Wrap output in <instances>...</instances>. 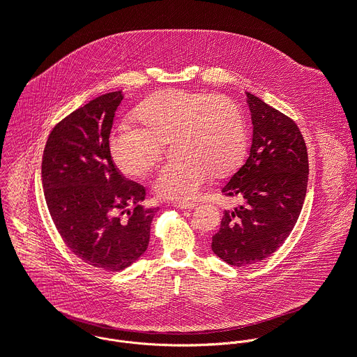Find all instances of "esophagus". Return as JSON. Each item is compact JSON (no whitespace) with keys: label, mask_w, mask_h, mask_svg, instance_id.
Instances as JSON below:
<instances>
[{"label":"esophagus","mask_w":357,"mask_h":357,"mask_svg":"<svg viewBox=\"0 0 357 357\" xmlns=\"http://www.w3.org/2000/svg\"><path fill=\"white\" fill-rule=\"evenodd\" d=\"M196 206H197V203H195V202H176V203H174V207L181 208V210H192Z\"/></svg>","instance_id":"1"}]
</instances>
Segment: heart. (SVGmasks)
Returning a JSON list of instances; mask_svg holds the SVG:
<instances>
[{
	"label": "heart",
	"mask_w": 357,
	"mask_h": 357,
	"mask_svg": "<svg viewBox=\"0 0 357 357\" xmlns=\"http://www.w3.org/2000/svg\"><path fill=\"white\" fill-rule=\"evenodd\" d=\"M135 116L142 126L121 122L112 130L111 154L123 174L143 176L172 140L176 158L165 162L154 181L162 199H193L213 174L229 175L245 157V119L225 96L169 89L142 102Z\"/></svg>",
	"instance_id": "heart-1"
}]
</instances>
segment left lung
Segmentation results:
<instances>
[{
  "mask_svg": "<svg viewBox=\"0 0 357 357\" xmlns=\"http://www.w3.org/2000/svg\"><path fill=\"white\" fill-rule=\"evenodd\" d=\"M253 140L249 157L222 188L243 202L225 210L211 249L225 263L246 267L274 255L292 232L306 197L309 157L294 119L246 93Z\"/></svg>",
  "mask_w": 357,
  "mask_h": 357,
  "instance_id": "left-lung-1",
  "label": "left lung"
}]
</instances>
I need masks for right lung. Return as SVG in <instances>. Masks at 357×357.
I'll use <instances>...</instances> for the list:
<instances>
[{
  "instance_id": "obj_1",
  "label": "right lung",
  "mask_w": 357,
  "mask_h": 357,
  "mask_svg": "<svg viewBox=\"0 0 357 357\" xmlns=\"http://www.w3.org/2000/svg\"><path fill=\"white\" fill-rule=\"evenodd\" d=\"M122 98V91L102 94L59 121L41 160L44 197L59 236L76 257L108 273L146 252L157 213L139 204L146 189L123 178L111 158L108 139Z\"/></svg>"
}]
</instances>
